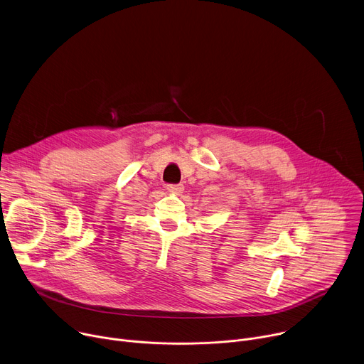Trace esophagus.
<instances>
[{
	"label": "esophagus",
	"mask_w": 364,
	"mask_h": 364,
	"mask_svg": "<svg viewBox=\"0 0 364 364\" xmlns=\"http://www.w3.org/2000/svg\"><path fill=\"white\" fill-rule=\"evenodd\" d=\"M167 190L173 194H180V193H183L184 187L181 184H176V186H167Z\"/></svg>",
	"instance_id": "esophagus-1"
}]
</instances>
